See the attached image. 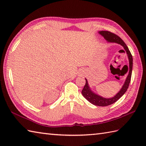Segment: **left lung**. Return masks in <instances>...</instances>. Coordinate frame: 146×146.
<instances>
[{"instance_id": "8db88e82", "label": "left lung", "mask_w": 146, "mask_h": 146, "mask_svg": "<svg viewBox=\"0 0 146 146\" xmlns=\"http://www.w3.org/2000/svg\"><path fill=\"white\" fill-rule=\"evenodd\" d=\"M98 33L103 36L107 42L117 43V44H120L121 46H123V49H124L125 51H126L127 54L129 61V74L125 80V82L123 83L122 88H121V89L120 90V91L118 92L115 95L113 96V97L111 98H104L100 95L95 94V93H94L91 90L90 87V86L88 85L87 79L85 78V80H86L85 85L84 86V87H83L82 91V94L83 95V97H84L86 100H87L89 102H90V103L92 104L93 105H95L96 106L105 107L115 103V102L119 100L121 97H122L123 94L126 92L129 86V83L131 82L132 71V65H133V59H132V56L131 53V52H130L128 47L127 46L125 43L123 42V40L121 39L120 37H119L116 35H115V34L112 33L107 31H99Z\"/></svg>"}]
</instances>
